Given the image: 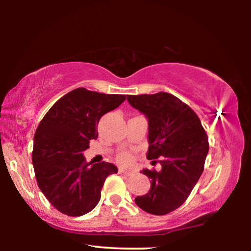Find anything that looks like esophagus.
<instances>
[{"label": "esophagus", "mask_w": 251, "mask_h": 251, "mask_svg": "<svg viewBox=\"0 0 251 251\" xmlns=\"http://www.w3.org/2000/svg\"><path fill=\"white\" fill-rule=\"evenodd\" d=\"M118 173H120L121 175H125V176H129L130 174H131V172L126 171V169H124V168H120V169H118Z\"/></svg>", "instance_id": "1"}]
</instances>
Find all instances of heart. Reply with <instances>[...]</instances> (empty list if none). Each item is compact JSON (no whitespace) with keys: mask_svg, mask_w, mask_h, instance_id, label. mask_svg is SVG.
<instances>
[{"mask_svg":"<svg viewBox=\"0 0 251 251\" xmlns=\"http://www.w3.org/2000/svg\"><path fill=\"white\" fill-rule=\"evenodd\" d=\"M117 160L122 164H128L129 161L131 160V157L128 154H121V155H118Z\"/></svg>","mask_w":251,"mask_h":251,"instance_id":"1","label":"heart"}]
</instances>
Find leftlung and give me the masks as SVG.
Listing matches in <instances>:
<instances>
[{
  "instance_id": "obj_1",
  "label": "left lung",
  "mask_w": 251,
  "mask_h": 251,
  "mask_svg": "<svg viewBox=\"0 0 251 251\" xmlns=\"http://www.w3.org/2000/svg\"><path fill=\"white\" fill-rule=\"evenodd\" d=\"M148 121L147 158L159 161L158 172L143 169L151 189L135 202L151 215H166L181 206L201 176L209 150L201 120L188 105L166 92L127 95Z\"/></svg>"
}]
</instances>
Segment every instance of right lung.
<instances>
[{"label": "right lung", "instance_id": "1", "mask_svg": "<svg viewBox=\"0 0 251 251\" xmlns=\"http://www.w3.org/2000/svg\"><path fill=\"white\" fill-rule=\"evenodd\" d=\"M125 97L79 87L59 99L41 121L34 135V172L41 192L62 214L77 217L94 209L105 179L117 173L110 163H86L83 151L99 136L100 117Z\"/></svg>", "mask_w": 251, "mask_h": 251}]
</instances>
